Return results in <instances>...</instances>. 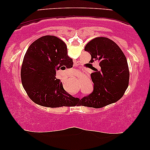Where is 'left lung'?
<instances>
[{
  "label": "left lung",
  "instance_id": "1",
  "mask_svg": "<svg viewBox=\"0 0 150 150\" xmlns=\"http://www.w3.org/2000/svg\"><path fill=\"white\" fill-rule=\"evenodd\" d=\"M85 50L91 54L89 63L99 62V70L92 73L93 90L79 100V106L102 108L115 102L124 96L128 86V65L124 52L110 39L96 38L90 41Z\"/></svg>",
  "mask_w": 150,
  "mask_h": 150
}]
</instances>
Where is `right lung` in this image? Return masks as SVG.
Wrapping results in <instances>:
<instances>
[{
  "label": "right lung",
  "instance_id": "1",
  "mask_svg": "<svg viewBox=\"0 0 150 150\" xmlns=\"http://www.w3.org/2000/svg\"><path fill=\"white\" fill-rule=\"evenodd\" d=\"M72 66L66 44L60 39L46 35L35 41L24 55L21 68L22 83L30 99L50 108L76 105L78 98L65 91L55 77L57 70Z\"/></svg>",
  "mask_w": 150,
  "mask_h": 150
}]
</instances>
